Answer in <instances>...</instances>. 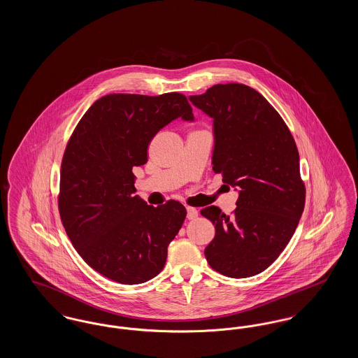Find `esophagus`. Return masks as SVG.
<instances>
[{"label": "esophagus", "instance_id": "obj_1", "mask_svg": "<svg viewBox=\"0 0 358 358\" xmlns=\"http://www.w3.org/2000/svg\"><path fill=\"white\" fill-rule=\"evenodd\" d=\"M199 216V210L196 209V208H190V206H187V220H194L196 217Z\"/></svg>", "mask_w": 358, "mask_h": 358}]
</instances>
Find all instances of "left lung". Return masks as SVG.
<instances>
[{"instance_id":"8db88e82","label":"left lung","mask_w":358,"mask_h":358,"mask_svg":"<svg viewBox=\"0 0 358 358\" xmlns=\"http://www.w3.org/2000/svg\"><path fill=\"white\" fill-rule=\"evenodd\" d=\"M189 101L212 118L213 171L238 193L231 216L215 205L201 210L216 228L205 257L225 276H254L286 248L305 208L295 141L278 111L248 85H213Z\"/></svg>"}]
</instances>
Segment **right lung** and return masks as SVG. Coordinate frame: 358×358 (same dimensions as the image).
Masks as SVG:
<instances>
[{
	"instance_id": "add662e5",
	"label": "right lung",
	"mask_w": 358,
	"mask_h": 358,
	"mask_svg": "<svg viewBox=\"0 0 358 358\" xmlns=\"http://www.w3.org/2000/svg\"><path fill=\"white\" fill-rule=\"evenodd\" d=\"M177 118L194 120L178 92L106 95L85 111L64 152L59 212L66 232L90 267L122 285L162 271L187 217L174 200L148 205L136 194L133 174L146 164L153 136Z\"/></svg>"
}]
</instances>
